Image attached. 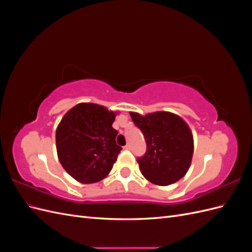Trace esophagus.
<instances>
[{
  "mask_svg": "<svg viewBox=\"0 0 252 252\" xmlns=\"http://www.w3.org/2000/svg\"><path fill=\"white\" fill-rule=\"evenodd\" d=\"M124 149H126V150H130V149H131V145H130V144H127L126 146L124 147Z\"/></svg>",
  "mask_w": 252,
  "mask_h": 252,
  "instance_id": "34e87169",
  "label": "esophagus"
}]
</instances>
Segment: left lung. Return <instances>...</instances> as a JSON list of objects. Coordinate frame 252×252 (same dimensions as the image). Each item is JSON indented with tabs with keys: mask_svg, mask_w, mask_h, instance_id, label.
Masks as SVG:
<instances>
[{
	"mask_svg": "<svg viewBox=\"0 0 252 252\" xmlns=\"http://www.w3.org/2000/svg\"><path fill=\"white\" fill-rule=\"evenodd\" d=\"M130 117L146 141V154L136 159L144 177L159 186L184 177L193 155V136L186 122L168 111L130 112Z\"/></svg>",
	"mask_w": 252,
	"mask_h": 252,
	"instance_id": "obj_1",
	"label": "left lung"
}]
</instances>
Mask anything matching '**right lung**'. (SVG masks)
<instances>
[{
  "mask_svg": "<svg viewBox=\"0 0 252 252\" xmlns=\"http://www.w3.org/2000/svg\"><path fill=\"white\" fill-rule=\"evenodd\" d=\"M116 112L94 103H80L68 111L57 128L60 163L83 184L103 180L122 150L112 127Z\"/></svg>",
  "mask_w": 252,
  "mask_h": 252,
  "instance_id": "obj_1",
  "label": "right lung"
}]
</instances>
